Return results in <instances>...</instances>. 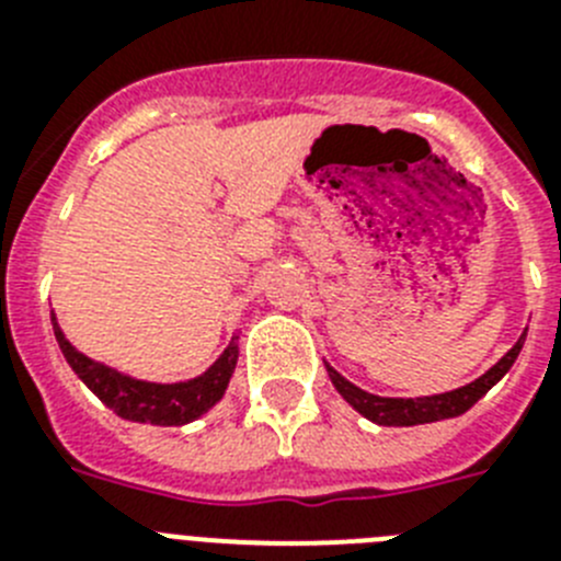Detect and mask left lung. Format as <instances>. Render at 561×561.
<instances>
[{"label":"left lung","mask_w":561,"mask_h":561,"mask_svg":"<svg viewBox=\"0 0 561 561\" xmlns=\"http://www.w3.org/2000/svg\"><path fill=\"white\" fill-rule=\"evenodd\" d=\"M523 342H517L503 359L494 365V368L485 370L480 379L469 381L463 388L449 390V393H435V396H419V399H393V396H374L368 390L356 388L354 381H348L340 370H334L325 362V370H329L331 385L336 388V393L348 401L351 408L359 415H365L368 421L379 424V427H415V424H433V421L455 419V415L466 413L472 408L474 401L483 399L485 390L492 388L494 381L503 379L508 374V368L517 359Z\"/></svg>","instance_id":"left-lung-1"}]
</instances>
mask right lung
Listing matches in <instances>:
<instances>
[{"label":"right lung","instance_id":"add662e5","mask_svg":"<svg viewBox=\"0 0 561 561\" xmlns=\"http://www.w3.org/2000/svg\"><path fill=\"white\" fill-rule=\"evenodd\" d=\"M56 329V340L61 354L67 356L69 368L76 370L78 379L87 385L108 410L126 421L137 424H153V427H182L191 421L202 419L225 399L230 379L238 365V342L230 340L219 359L199 376L185 381H146L134 379L117 368H108L106 362L81 354L72 342L64 336L61 325Z\"/></svg>","mask_w":561,"mask_h":561}]
</instances>
